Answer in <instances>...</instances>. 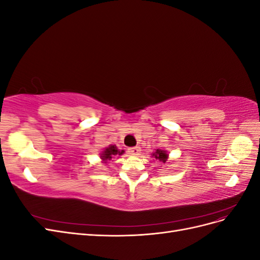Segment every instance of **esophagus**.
I'll return each mask as SVG.
<instances>
[{
  "label": "esophagus",
  "mask_w": 260,
  "mask_h": 260,
  "mask_svg": "<svg viewBox=\"0 0 260 260\" xmlns=\"http://www.w3.org/2000/svg\"><path fill=\"white\" fill-rule=\"evenodd\" d=\"M128 153H129L130 155H132V156H138V155H140V153H141V148H140L139 146L130 147V148H128Z\"/></svg>",
  "instance_id": "1"
}]
</instances>
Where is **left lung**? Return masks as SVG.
Masks as SVG:
<instances>
[{
    "label": "left lung",
    "instance_id": "8db88e82",
    "mask_svg": "<svg viewBox=\"0 0 260 260\" xmlns=\"http://www.w3.org/2000/svg\"><path fill=\"white\" fill-rule=\"evenodd\" d=\"M152 157H154L155 159L159 160L160 162L162 164H166L167 160H168V157H169V154L167 151H165V149H156V151L154 153H152Z\"/></svg>",
    "mask_w": 260,
    "mask_h": 260
}]
</instances>
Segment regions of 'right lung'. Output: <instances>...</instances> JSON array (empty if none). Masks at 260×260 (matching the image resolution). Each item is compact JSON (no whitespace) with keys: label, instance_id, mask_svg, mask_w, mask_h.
Wrapping results in <instances>:
<instances>
[{"label":"right lung","instance_id":"right-lung-1","mask_svg":"<svg viewBox=\"0 0 260 260\" xmlns=\"http://www.w3.org/2000/svg\"><path fill=\"white\" fill-rule=\"evenodd\" d=\"M124 154L123 149H119L116 145H108L100 153V158L103 164H107L115 156H121Z\"/></svg>","mask_w":260,"mask_h":260}]
</instances>
